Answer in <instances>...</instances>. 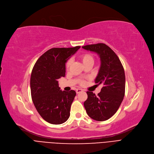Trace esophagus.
Instances as JSON below:
<instances>
[{
	"instance_id": "esophagus-1",
	"label": "esophagus",
	"mask_w": 154,
	"mask_h": 154,
	"mask_svg": "<svg viewBox=\"0 0 154 154\" xmlns=\"http://www.w3.org/2000/svg\"><path fill=\"white\" fill-rule=\"evenodd\" d=\"M76 92L77 94L80 93H81V92H83V89H77L76 90Z\"/></svg>"
}]
</instances>
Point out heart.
Returning <instances> with one entry per match:
<instances>
[{
  "label": "heart",
  "mask_w": 154,
  "mask_h": 154,
  "mask_svg": "<svg viewBox=\"0 0 154 154\" xmlns=\"http://www.w3.org/2000/svg\"><path fill=\"white\" fill-rule=\"evenodd\" d=\"M79 59L81 60V61H82L83 64L86 66L88 64H93L94 63V57L93 56V55H91V53H83L79 56ZM71 65V60H68L67 61V62L66 63V69H68L70 66ZM85 83L84 81H81L80 84L81 85H83Z\"/></svg>",
  "instance_id": "obj_1"
}]
</instances>
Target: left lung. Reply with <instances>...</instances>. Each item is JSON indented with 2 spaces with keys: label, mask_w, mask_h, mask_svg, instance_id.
Listing matches in <instances>:
<instances>
[{
  "label": "left lung",
  "mask_w": 154,
  "mask_h": 154,
  "mask_svg": "<svg viewBox=\"0 0 154 154\" xmlns=\"http://www.w3.org/2000/svg\"><path fill=\"white\" fill-rule=\"evenodd\" d=\"M85 50L96 53L101 60V66L95 83L103 84L101 92L96 96L87 91L84 106L88 115L97 121L109 119L118 110L125 94V78L122 63L114 51L104 43L88 45Z\"/></svg>",
  "instance_id": "1"
}]
</instances>
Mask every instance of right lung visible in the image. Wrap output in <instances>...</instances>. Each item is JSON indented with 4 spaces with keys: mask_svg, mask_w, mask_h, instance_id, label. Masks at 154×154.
Here are the masks:
<instances>
[{
    "mask_svg": "<svg viewBox=\"0 0 154 154\" xmlns=\"http://www.w3.org/2000/svg\"><path fill=\"white\" fill-rule=\"evenodd\" d=\"M53 48L38 59L30 78L31 96L34 106L42 118L52 124L66 122L76 92L61 91L58 79L65 77L67 60L80 48Z\"/></svg>",
    "mask_w": 154,
    "mask_h": 154,
    "instance_id": "1",
    "label": "right lung"
}]
</instances>
